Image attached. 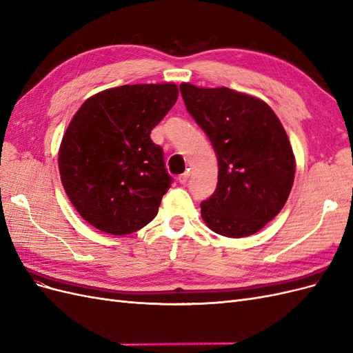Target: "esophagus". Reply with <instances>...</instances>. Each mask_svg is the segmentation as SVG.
<instances>
[{
	"label": "esophagus",
	"instance_id": "34e87169",
	"mask_svg": "<svg viewBox=\"0 0 353 353\" xmlns=\"http://www.w3.org/2000/svg\"><path fill=\"white\" fill-rule=\"evenodd\" d=\"M188 178H190V169L187 170V172H184V174H181L179 176H178V181L181 184H185L187 181H188Z\"/></svg>",
	"mask_w": 353,
	"mask_h": 353
}]
</instances>
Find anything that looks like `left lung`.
I'll list each match as a JSON object with an SVG mask.
<instances>
[{
    "mask_svg": "<svg viewBox=\"0 0 353 353\" xmlns=\"http://www.w3.org/2000/svg\"><path fill=\"white\" fill-rule=\"evenodd\" d=\"M179 91L218 157V185L201 201V218L221 236H252L279 215L293 187L294 154L284 128L252 95L191 83Z\"/></svg>",
    "mask_w": 353,
    "mask_h": 353,
    "instance_id": "1",
    "label": "left lung"
}]
</instances>
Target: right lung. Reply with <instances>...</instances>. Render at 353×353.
Returning <instances> with one entry per match:
<instances>
[{
    "label": "right lung",
    "mask_w": 353,
    "mask_h": 353,
    "mask_svg": "<svg viewBox=\"0 0 353 353\" xmlns=\"http://www.w3.org/2000/svg\"><path fill=\"white\" fill-rule=\"evenodd\" d=\"M178 99L175 83L122 85L92 95L59 152L61 184L79 215L113 236L141 230L172 184L153 128Z\"/></svg>",
    "instance_id": "obj_1"
}]
</instances>
